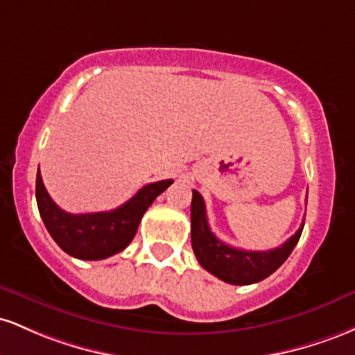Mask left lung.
<instances>
[{"label":"left lung","mask_w":355,"mask_h":355,"mask_svg":"<svg viewBox=\"0 0 355 355\" xmlns=\"http://www.w3.org/2000/svg\"><path fill=\"white\" fill-rule=\"evenodd\" d=\"M302 230H304V223L284 245L268 252H246V250L234 248L214 236L206 218L205 199L196 189H193V201H191L193 252L202 268L226 284L252 285L270 277L275 270L284 265V261L293 252L300 240Z\"/></svg>","instance_id":"obj_1"}]
</instances>
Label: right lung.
Instances as JSON below:
<instances>
[{"label":"right lung","instance_id":"add662e5","mask_svg":"<svg viewBox=\"0 0 355 355\" xmlns=\"http://www.w3.org/2000/svg\"><path fill=\"white\" fill-rule=\"evenodd\" d=\"M171 184L173 179L150 182L117 209L71 214L55 205L38 171L37 205L46 230L63 252L80 260H103L122 252L134 240L147 208Z\"/></svg>","mask_w":355,"mask_h":355}]
</instances>
